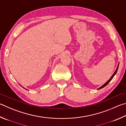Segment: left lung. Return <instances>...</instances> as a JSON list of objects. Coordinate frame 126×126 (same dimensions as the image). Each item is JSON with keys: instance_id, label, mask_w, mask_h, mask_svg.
<instances>
[{"instance_id": "left-lung-1", "label": "left lung", "mask_w": 126, "mask_h": 126, "mask_svg": "<svg viewBox=\"0 0 126 126\" xmlns=\"http://www.w3.org/2000/svg\"><path fill=\"white\" fill-rule=\"evenodd\" d=\"M118 66H119V63H118V65H117V68H116V70H115V72H114V73H113V74H112V76H111V77L109 79V80L107 81H106V83H105L104 84V85H102L101 87H100V88H98V89H97L98 90H99V89H102V88H104V87H105V86H106V85H107V84H108L110 83V81L112 79V78H113V77L115 76V74H116V73H117V70H118Z\"/></svg>"}]
</instances>
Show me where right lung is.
Here are the masks:
<instances>
[{"label": "right lung", "instance_id": "1", "mask_svg": "<svg viewBox=\"0 0 126 126\" xmlns=\"http://www.w3.org/2000/svg\"><path fill=\"white\" fill-rule=\"evenodd\" d=\"M22 88H23L24 89H25V90H27V89H26V88H24V87H22Z\"/></svg>", "mask_w": 126, "mask_h": 126}]
</instances>
